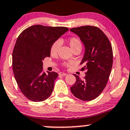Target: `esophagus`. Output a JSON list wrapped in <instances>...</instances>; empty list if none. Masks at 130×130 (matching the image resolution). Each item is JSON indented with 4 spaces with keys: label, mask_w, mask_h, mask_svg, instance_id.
Listing matches in <instances>:
<instances>
[{
    "label": "esophagus",
    "mask_w": 130,
    "mask_h": 130,
    "mask_svg": "<svg viewBox=\"0 0 130 130\" xmlns=\"http://www.w3.org/2000/svg\"><path fill=\"white\" fill-rule=\"evenodd\" d=\"M59 75H61V76H65V75H67V73H63V72H60Z\"/></svg>",
    "instance_id": "esophagus-1"
}]
</instances>
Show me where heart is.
Masks as SVG:
<instances>
[{"mask_svg": "<svg viewBox=\"0 0 130 130\" xmlns=\"http://www.w3.org/2000/svg\"><path fill=\"white\" fill-rule=\"evenodd\" d=\"M69 43L70 47H71L72 50L77 48H82V43L80 40L76 37H71L69 39ZM60 45V42L59 40H57L52 45L50 48V53L51 54H55L58 51V49Z\"/></svg>", "mask_w": 130, "mask_h": 130, "instance_id": "b5f03b06", "label": "heart"}]
</instances>
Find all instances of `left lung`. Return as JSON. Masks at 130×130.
I'll return each mask as SVG.
<instances>
[{"label":"left lung","instance_id":"8db88e82","mask_svg":"<svg viewBox=\"0 0 130 130\" xmlns=\"http://www.w3.org/2000/svg\"><path fill=\"white\" fill-rule=\"evenodd\" d=\"M80 37L85 46L80 65L86 70L82 80L74 75L76 82L70 88L72 94L83 101L95 99L102 92L108 80L113 65L111 45L102 30L94 26H82L70 29Z\"/></svg>","mask_w":130,"mask_h":130}]
</instances>
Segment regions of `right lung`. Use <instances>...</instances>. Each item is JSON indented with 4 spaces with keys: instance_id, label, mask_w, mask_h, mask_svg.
I'll use <instances>...</instances> for the list:
<instances>
[{
    "instance_id": "add662e5",
    "label": "right lung",
    "mask_w": 130,
    "mask_h": 130,
    "mask_svg": "<svg viewBox=\"0 0 130 130\" xmlns=\"http://www.w3.org/2000/svg\"><path fill=\"white\" fill-rule=\"evenodd\" d=\"M69 30L65 27L35 25L19 35L12 54V67L20 91L30 100L42 102L51 95L56 72H43V61L52 45Z\"/></svg>"
}]
</instances>
